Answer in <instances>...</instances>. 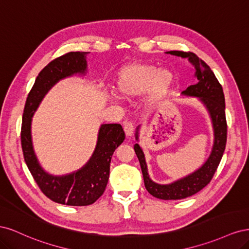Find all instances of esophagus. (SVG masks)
<instances>
[{
  "mask_svg": "<svg viewBox=\"0 0 249 249\" xmlns=\"http://www.w3.org/2000/svg\"><path fill=\"white\" fill-rule=\"evenodd\" d=\"M124 133H125L126 136H132V134L134 132V124H133V123H131V122L124 123Z\"/></svg>",
  "mask_w": 249,
  "mask_h": 249,
  "instance_id": "obj_1",
  "label": "esophagus"
}]
</instances>
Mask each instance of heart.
Instances as JSON below:
<instances>
[{"instance_id":"b5f03b06","label":"heart","mask_w":249,"mask_h":249,"mask_svg":"<svg viewBox=\"0 0 249 249\" xmlns=\"http://www.w3.org/2000/svg\"><path fill=\"white\" fill-rule=\"evenodd\" d=\"M175 76L168 70L150 64H133L118 73L116 90L123 99H134L150 89V101L160 99L172 86Z\"/></svg>"}]
</instances>
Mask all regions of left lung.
I'll return each instance as SVG.
<instances>
[{
  "label": "left lung",
  "mask_w": 249,
  "mask_h": 249,
  "mask_svg": "<svg viewBox=\"0 0 249 249\" xmlns=\"http://www.w3.org/2000/svg\"><path fill=\"white\" fill-rule=\"evenodd\" d=\"M168 53L171 55L188 58L190 63L194 66V77L198 80L197 84L190 85L183 93L189 96H197L205 104L213 122L215 141L213 150L209 159L198 170L169 185L156 184L149 178L142 149L137 143L134 145L135 153H136L140 163L146 190L153 196L164 200L183 199L192 196L195 193L203 189L215 175V171L217 170L218 165H219L223 156L228 138V124L227 118H225L223 89L212 70L210 69L209 65L203 60H201L192 52L170 51ZM136 138L138 139L137 134Z\"/></svg>",
  "instance_id": "1"
}]
</instances>
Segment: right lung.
<instances>
[{
    "label": "right lung",
    "instance_id": "obj_1",
    "mask_svg": "<svg viewBox=\"0 0 249 249\" xmlns=\"http://www.w3.org/2000/svg\"><path fill=\"white\" fill-rule=\"evenodd\" d=\"M87 54L88 52L66 53L44 67L28 94L21 122L22 155L33 178L47 197L67 206H89L102 196L108 184L112 155L125 137L119 124H103L92 158L82 169L69 176H50L37 162L30 131L33 111L48 90L60 79L85 72Z\"/></svg>",
    "mask_w": 249,
    "mask_h": 249
}]
</instances>
